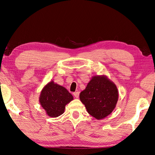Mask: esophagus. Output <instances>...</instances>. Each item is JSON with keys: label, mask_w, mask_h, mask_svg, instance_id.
I'll return each instance as SVG.
<instances>
[{"label": "esophagus", "mask_w": 155, "mask_h": 155, "mask_svg": "<svg viewBox=\"0 0 155 155\" xmlns=\"http://www.w3.org/2000/svg\"><path fill=\"white\" fill-rule=\"evenodd\" d=\"M74 95L75 98H78L79 97V95H80V92L79 91H76V92H74Z\"/></svg>", "instance_id": "34e87169"}]
</instances>
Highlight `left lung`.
Wrapping results in <instances>:
<instances>
[{
  "label": "left lung",
  "mask_w": 155,
  "mask_h": 155,
  "mask_svg": "<svg viewBox=\"0 0 155 155\" xmlns=\"http://www.w3.org/2000/svg\"><path fill=\"white\" fill-rule=\"evenodd\" d=\"M119 98L116 85L106 75H94L80 94L89 114L96 119H104L115 108Z\"/></svg>",
  "instance_id": "obj_1"
}]
</instances>
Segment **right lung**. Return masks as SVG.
<instances>
[{"label":"right lung","instance_id":"add662e5","mask_svg":"<svg viewBox=\"0 0 155 155\" xmlns=\"http://www.w3.org/2000/svg\"><path fill=\"white\" fill-rule=\"evenodd\" d=\"M73 99L66 88L51 81L41 91L39 101L48 115L57 117L63 114L66 105Z\"/></svg>","mask_w":155,"mask_h":155}]
</instances>
